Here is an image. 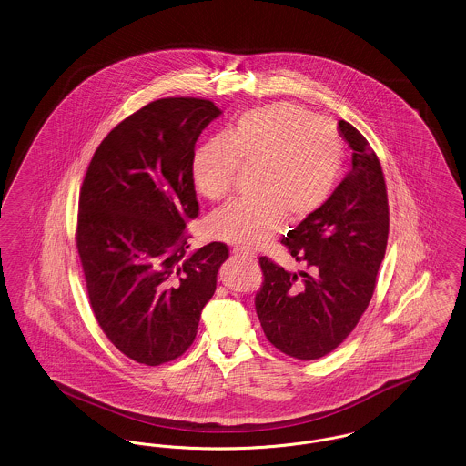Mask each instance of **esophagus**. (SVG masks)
I'll return each instance as SVG.
<instances>
[{"mask_svg":"<svg viewBox=\"0 0 466 466\" xmlns=\"http://www.w3.org/2000/svg\"><path fill=\"white\" fill-rule=\"evenodd\" d=\"M230 253H232V257H234V258L243 260V262H251V260H253V255H251V253L243 251V249H239V248H234Z\"/></svg>","mask_w":466,"mask_h":466,"instance_id":"obj_1","label":"esophagus"}]
</instances>
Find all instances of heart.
<instances>
[{
    "label": "heart",
    "instance_id": "b5f03b06",
    "mask_svg": "<svg viewBox=\"0 0 466 466\" xmlns=\"http://www.w3.org/2000/svg\"><path fill=\"white\" fill-rule=\"evenodd\" d=\"M344 141L332 122L299 105L278 103L246 111L225 136L209 139L192 158L200 194L220 200L239 166L257 167L255 198L228 202L209 218V232L253 249L281 227L306 222L330 199L342 173Z\"/></svg>",
    "mask_w": 466,
    "mask_h": 466
}]
</instances>
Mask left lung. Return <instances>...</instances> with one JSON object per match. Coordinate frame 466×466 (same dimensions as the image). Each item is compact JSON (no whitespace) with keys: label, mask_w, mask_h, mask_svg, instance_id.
I'll list each match as a JSON object with an SVG mask.
<instances>
[{"label":"left lung","mask_w":466,"mask_h":466,"mask_svg":"<svg viewBox=\"0 0 466 466\" xmlns=\"http://www.w3.org/2000/svg\"><path fill=\"white\" fill-rule=\"evenodd\" d=\"M337 129L353 150V167L327 204L281 241L308 270L297 274L267 257L258 260L260 325L274 348L299 360L329 355L353 332L374 295L388 243V194L379 158L351 124L339 120Z\"/></svg>","instance_id":"obj_1"}]
</instances>
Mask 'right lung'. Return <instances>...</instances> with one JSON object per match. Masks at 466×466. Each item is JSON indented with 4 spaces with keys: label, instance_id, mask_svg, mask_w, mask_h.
<instances>
[{
    "label": "right lung",
    "instance_id": "1",
    "mask_svg": "<svg viewBox=\"0 0 466 466\" xmlns=\"http://www.w3.org/2000/svg\"><path fill=\"white\" fill-rule=\"evenodd\" d=\"M220 115L196 97L143 106L101 141L80 190L76 248L90 306L111 344L143 365L190 348L228 258L223 243L188 251L185 234L199 215L196 141Z\"/></svg>",
    "mask_w": 466,
    "mask_h": 466
}]
</instances>
